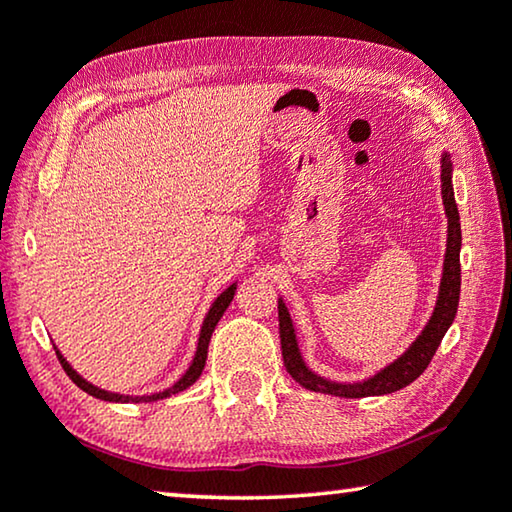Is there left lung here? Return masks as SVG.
Returning <instances> with one entry per match:
<instances>
[{"instance_id": "left-lung-1", "label": "left lung", "mask_w": 512, "mask_h": 512, "mask_svg": "<svg viewBox=\"0 0 512 512\" xmlns=\"http://www.w3.org/2000/svg\"><path fill=\"white\" fill-rule=\"evenodd\" d=\"M441 197L445 217H448V241H445V257H443V273L439 284V295H436L434 311L430 320L418 333L416 340L407 347L401 356L394 358L389 365L378 369L374 376H367L362 380H353V383H340V380H331L320 376L313 371L302 356L300 340H297V331L291 318V311L284 302V297L277 300V311H280V338H282V356L284 367L288 374L293 376L295 383L311 389V392L331 394L340 398H365V396H383L398 392V389L407 387L423 374L430 365L432 356L439 349L441 340L448 333L450 324L454 322L459 306V291H461V224H459V210L457 201H454V188H452V159L450 152L441 154Z\"/></svg>"}]
</instances>
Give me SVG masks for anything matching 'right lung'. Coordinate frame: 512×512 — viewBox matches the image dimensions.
<instances>
[{
  "instance_id": "obj_1",
  "label": "right lung",
  "mask_w": 512,
  "mask_h": 512,
  "mask_svg": "<svg viewBox=\"0 0 512 512\" xmlns=\"http://www.w3.org/2000/svg\"><path fill=\"white\" fill-rule=\"evenodd\" d=\"M235 291H237V282H232L226 291H221L215 302L210 304V309L206 313V318H203V324H201V331H199V342H197V351H194V358L190 362V367L185 369V374L176 380V383L172 387L163 389V392H154V394H143V396H129V394H116V392H107V389H100L96 387L94 383H89L87 378H82L76 369H73L67 358L62 356L60 349L55 347V353H58L60 358V365L62 369L67 371V376L76 383L82 392H87L89 396L94 398H100V401H107V403H154V401H163V398H170L174 394L183 392V389H188L190 385H194L201 376L203 367H206V358H208V345H210V338H212V331H215L217 322L221 320V315H224V311L228 309V304L232 302V297H235Z\"/></svg>"
}]
</instances>
